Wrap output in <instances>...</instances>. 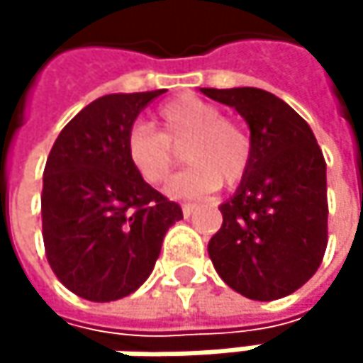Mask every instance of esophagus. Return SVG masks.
I'll list each match as a JSON object with an SVG mask.
<instances>
[{"mask_svg":"<svg viewBox=\"0 0 363 363\" xmlns=\"http://www.w3.org/2000/svg\"><path fill=\"white\" fill-rule=\"evenodd\" d=\"M193 212H195V206H193V203H184V206H182V214H184L186 218H189Z\"/></svg>","mask_w":363,"mask_h":363,"instance_id":"1","label":"esophagus"}]
</instances>
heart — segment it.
<instances>
[{"mask_svg": "<svg viewBox=\"0 0 363 363\" xmlns=\"http://www.w3.org/2000/svg\"><path fill=\"white\" fill-rule=\"evenodd\" d=\"M155 132L147 123H134L125 134V157L134 172L149 184H160L174 168V149H182L189 164L166 184V195L193 199L220 186L238 182L248 170L252 143L233 121L220 117V109L197 99L181 96L157 111Z\"/></svg>", "mask_w": 363, "mask_h": 363, "instance_id": "obj_1", "label": "heart"}]
</instances>
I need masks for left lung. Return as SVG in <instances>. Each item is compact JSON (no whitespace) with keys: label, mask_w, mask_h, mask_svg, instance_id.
I'll list each match as a JSON object with an SVG mask.
<instances>
[{"label":"left lung","mask_w":363,"mask_h":363,"mask_svg":"<svg viewBox=\"0 0 363 363\" xmlns=\"http://www.w3.org/2000/svg\"><path fill=\"white\" fill-rule=\"evenodd\" d=\"M238 111L252 155L208 254L220 279L252 301L292 294L318 271L328 244L326 162L309 123L258 88H201Z\"/></svg>","instance_id":"obj_1"}]
</instances>
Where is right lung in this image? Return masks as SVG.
<instances>
[{"instance_id": "1", "label": "right lung", "mask_w": 363, "mask_h": 363, "mask_svg": "<svg viewBox=\"0 0 363 363\" xmlns=\"http://www.w3.org/2000/svg\"><path fill=\"white\" fill-rule=\"evenodd\" d=\"M164 90L107 94L58 134L43 170L45 256L77 296L111 303L138 290L160 258L181 206L143 181L125 157V134Z\"/></svg>"}]
</instances>
